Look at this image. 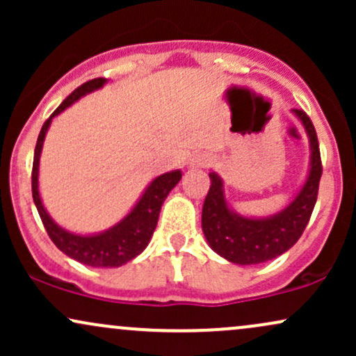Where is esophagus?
Masks as SVG:
<instances>
[{"mask_svg":"<svg viewBox=\"0 0 356 356\" xmlns=\"http://www.w3.org/2000/svg\"><path fill=\"white\" fill-rule=\"evenodd\" d=\"M209 165V159L204 157V155H197V157H192L191 167H206Z\"/></svg>","mask_w":356,"mask_h":356,"instance_id":"34e87169","label":"esophagus"}]
</instances>
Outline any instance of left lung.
<instances>
[{"label": "left lung", "mask_w": 356, "mask_h": 356, "mask_svg": "<svg viewBox=\"0 0 356 356\" xmlns=\"http://www.w3.org/2000/svg\"><path fill=\"white\" fill-rule=\"evenodd\" d=\"M309 137L312 167L305 186L288 207L271 218H243L229 209L222 181L211 172V187L202 206V231L209 246L219 256L236 264H259L281 256L301 238L312 218L323 172L320 145L313 122L303 110L293 108Z\"/></svg>", "instance_id": "left-lung-1"}]
</instances>
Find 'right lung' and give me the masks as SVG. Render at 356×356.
I'll return each mask as SVG.
<instances>
[{"mask_svg": "<svg viewBox=\"0 0 356 356\" xmlns=\"http://www.w3.org/2000/svg\"><path fill=\"white\" fill-rule=\"evenodd\" d=\"M105 81H107V79H93L85 81L83 85L73 90L70 95L61 102V105L51 113L50 118H47L42 130H40L38 140H36L35 147L33 170H31V192H33L35 206L38 209L40 218H42L44 229H47L53 244L61 252H65V254L70 256L72 259L79 261L81 264H87V266L118 268L122 264L132 261L134 257L140 254L147 248V244H149V241L155 231V226H157L159 212H161L162 204H164L169 192L181 181V170H172V172H167L155 177L149 184L144 194H142V197L138 199L136 207L120 222L110 227L108 231L93 236L72 234V232L61 229L58 224H55V220L48 216V212L44 211L38 192L40 154H42L43 140L44 136H47L48 127L51 124V118L58 115L60 112H63L67 107H70L73 102L79 100L80 97L104 87Z\"/></svg>", "mask_w": 356, "mask_h": 356, "instance_id": "1", "label": "right lung"}]
</instances>
